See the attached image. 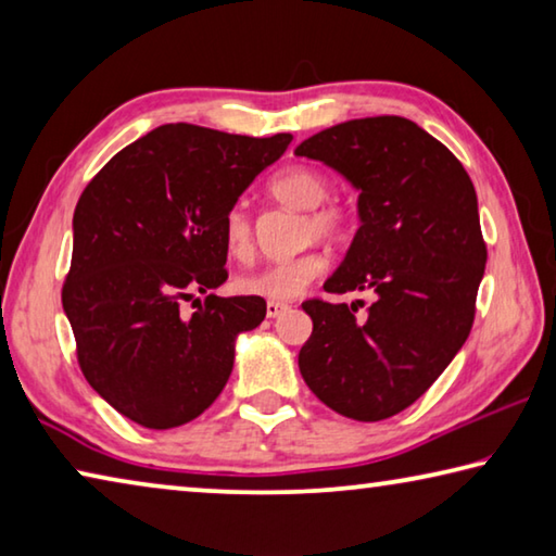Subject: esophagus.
Wrapping results in <instances>:
<instances>
[{
  "label": "esophagus",
  "mask_w": 556,
  "mask_h": 556,
  "mask_svg": "<svg viewBox=\"0 0 556 556\" xmlns=\"http://www.w3.org/2000/svg\"><path fill=\"white\" fill-rule=\"evenodd\" d=\"M289 304H281V301H267V318H277L285 312H289Z\"/></svg>",
  "instance_id": "1"
}]
</instances>
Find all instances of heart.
Listing matches in <instances>:
<instances>
[{
  "mask_svg": "<svg viewBox=\"0 0 556 556\" xmlns=\"http://www.w3.org/2000/svg\"><path fill=\"white\" fill-rule=\"evenodd\" d=\"M271 195L294 211H306L301 238H316L338 244L351 235V215L341 203H326L328 181L312 166H291L269 184ZM223 240L232 257L244 260L252 252V223L244 205H232L223 218ZM326 269V257L316 250H304L294 257L275 260L240 279L248 294L287 301L301 294Z\"/></svg>",
  "mask_w": 556,
  "mask_h": 556,
  "instance_id": "1",
  "label": "heart"
}]
</instances>
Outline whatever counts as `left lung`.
<instances>
[{"label": "left lung", "instance_id": "1", "mask_svg": "<svg viewBox=\"0 0 556 556\" xmlns=\"http://www.w3.org/2000/svg\"><path fill=\"white\" fill-rule=\"evenodd\" d=\"M357 191V228L328 294L375 291L361 304L308 299L301 378L333 412L380 421L425 394L466 343L485 271L476 188L448 149L412 119L341 122L301 142Z\"/></svg>", "mask_w": 556, "mask_h": 556}]
</instances>
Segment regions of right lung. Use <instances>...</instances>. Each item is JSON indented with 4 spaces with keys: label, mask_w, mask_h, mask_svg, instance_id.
Segmentation results:
<instances>
[{
    "label": "right lung",
    "mask_w": 556,
    "mask_h": 556,
    "mask_svg": "<svg viewBox=\"0 0 556 556\" xmlns=\"http://www.w3.org/2000/svg\"><path fill=\"white\" fill-rule=\"evenodd\" d=\"M289 142L164 125L83 191L63 312L90 388L127 419L174 429L199 417L230 378L238 336L265 321V299L211 289L228 279L225 213ZM195 290L210 296L184 317Z\"/></svg>",
    "instance_id": "1"
}]
</instances>
